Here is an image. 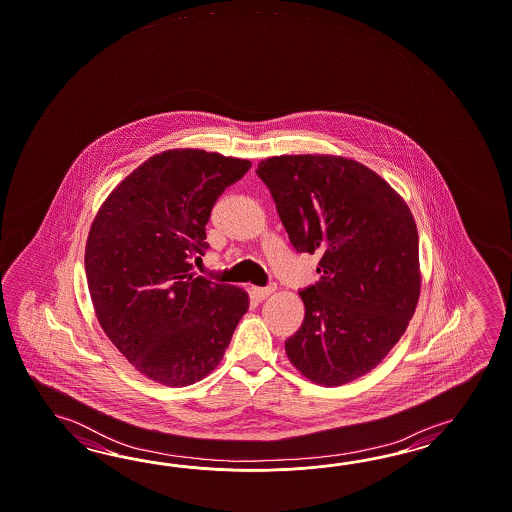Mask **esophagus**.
Instances as JSON below:
<instances>
[{
  "mask_svg": "<svg viewBox=\"0 0 512 512\" xmlns=\"http://www.w3.org/2000/svg\"><path fill=\"white\" fill-rule=\"evenodd\" d=\"M275 292V285H270V287H255L253 288V294H255V298L257 300H266L268 296H272Z\"/></svg>",
  "mask_w": 512,
  "mask_h": 512,
  "instance_id": "esophagus-1",
  "label": "esophagus"
}]
</instances>
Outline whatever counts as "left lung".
I'll list each match as a JSON object with an SVG mask.
<instances>
[{
  "label": "left lung",
  "mask_w": 512,
  "mask_h": 512,
  "mask_svg": "<svg viewBox=\"0 0 512 512\" xmlns=\"http://www.w3.org/2000/svg\"><path fill=\"white\" fill-rule=\"evenodd\" d=\"M257 175L300 253H320V281L301 290L305 318L288 361L316 385L372 372L416 311L422 272L411 209L381 175L340 155H279Z\"/></svg>",
  "instance_id": "1"
}]
</instances>
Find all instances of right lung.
Segmentation results:
<instances>
[{"label": "right lung", "instance_id": "1", "mask_svg": "<svg viewBox=\"0 0 512 512\" xmlns=\"http://www.w3.org/2000/svg\"><path fill=\"white\" fill-rule=\"evenodd\" d=\"M248 159L205 150L157 153L101 203L85 248L101 329L135 370L187 387L220 364L248 312L246 290L192 272L209 248L205 225Z\"/></svg>", "mask_w": 512, "mask_h": 512}]
</instances>
